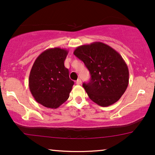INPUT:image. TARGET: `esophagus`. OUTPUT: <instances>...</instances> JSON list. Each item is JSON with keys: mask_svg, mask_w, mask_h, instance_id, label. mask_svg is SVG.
Instances as JSON below:
<instances>
[{"mask_svg": "<svg viewBox=\"0 0 155 155\" xmlns=\"http://www.w3.org/2000/svg\"><path fill=\"white\" fill-rule=\"evenodd\" d=\"M76 84H82L81 80H80V79L77 80V81H76Z\"/></svg>", "mask_w": 155, "mask_h": 155, "instance_id": "1", "label": "esophagus"}]
</instances>
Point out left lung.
<instances>
[{
  "mask_svg": "<svg viewBox=\"0 0 155 155\" xmlns=\"http://www.w3.org/2000/svg\"><path fill=\"white\" fill-rule=\"evenodd\" d=\"M73 54L90 73V81L82 86L91 100L101 107H109L119 100L129 82L128 66L119 53L97 41L78 46Z\"/></svg>",
  "mask_w": 155,
  "mask_h": 155,
  "instance_id": "left-lung-1",
  "label": "left lung"
}]
</instances>
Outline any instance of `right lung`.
<instances>
[{"label":"right lung","instance_id":"right-lung-1","mask_svg":"<svg viewBox=\"0 0 155 155\" xmlns=\"http://www.w3.org/2000/svg\"><path fill=\"white\" fill-rule=\"evenodd\" d=\"M68 51L48 48L36 59L29 77L32 96L44 107L57 109L68 99L74 82L69 78L64 61Z\"/></svg>","mask_w":155,"mask_h":155}]
</instances>
